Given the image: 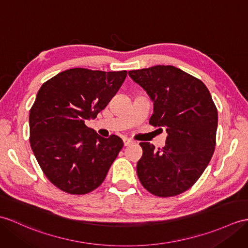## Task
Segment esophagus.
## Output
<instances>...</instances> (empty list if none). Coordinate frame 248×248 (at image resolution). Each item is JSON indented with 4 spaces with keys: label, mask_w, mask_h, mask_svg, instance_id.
I'll use <instances>...</instances> for the list:
<instances>
[{
    "label": "esophagus",
    "mask_w": 248,
    "mask_h": 248,
    "mask_svg": "<svg viewBox=\"0 0 248 248\" xmlns=\"http://www.w3.org/2000/svg\"><path fill=\"white\" fill-rule=\"evenodd\" d=\"M124 146H129V145H131L132 142H133V140H130V138H128V137H124Z\"/></svg>",
    "instance_id": "esophagus-1"
}]
</instances>
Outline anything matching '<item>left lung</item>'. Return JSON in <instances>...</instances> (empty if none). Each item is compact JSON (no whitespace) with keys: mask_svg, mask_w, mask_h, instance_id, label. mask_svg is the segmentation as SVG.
Returning <instances> with one entry per match:
<instances>
[{"mask_svg":"<svg viewBox=\"0 0 248 248\" xmlns=\"http://www.w3.org/2000/svg\"><path fill=\"white\" fill-rule=\"evenodd\" d=\"M129 76L153 101L149 123L168 133L163 149L140 143L138 178L156 197L185 192L203 174L215 152L217 111L209 91L200 79L172 65L130 71Z\"/></svg>","mask_w":248,"mask_h":248,"instance_id":"8db88e82","label":"left lung"}]
</instances>
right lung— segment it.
<instances>
[{
	"label": "right lung",
	"instance_id": "add662e5",
	"mask_svg": "<svg viewBox=\"0 0 248 248\" xmlns=\"http://www.w3.org/2000/svg\"><path fill=\"white\" fill-rule=\"evenodd\" d=\"M126 71L71 68L40 88L30 112V141L43 173L70 194L99 187L124 147L117 135L103 138L86 126L117 93Z\"/></svg>",
	"mask_w": 248,
	"mask_h": 248
}]
</instances>
